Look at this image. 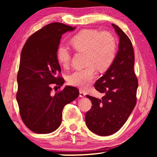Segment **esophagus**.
Here are the masks:
<instances>
[{"label":"esophagus","mask_w":157,"mask_h":157,"mask_svg":"<svg viewBox=\"0 0 157 157\" xmlns=\"http://www.w3.org/2000/svg\"><path fill=\"white\" fill-rule=\"evenodd\" d=\"M85 96V93L82 90H79V97L84 98Z\"/></svg>","instance_id":"1"}]
</instances>
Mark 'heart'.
Returning <instances> with one entry per match:
<instances>
[{"label": "heart", "mask_w": 157, "mask_h": 157, "mask_svg": "<svg viewBox=\"0 0 157 157\" xmlns=\"http://www.w3.org/2000/svg\"><path fill=\"white\" fill-rule=\"evenodd\" d=\"M70 44L77 51L84 52L86 63L84 67L75 69L68 75V82L72 86L83 89L88 87L96 75V68L100 71L107 70L116 56V38L107 31L99 32L92 29L81 30L70 39ZM57 58L63 67L69 65L71 53L66 45L58 46Z\"/></svg>", "instance_id": "1"}]
</instances>
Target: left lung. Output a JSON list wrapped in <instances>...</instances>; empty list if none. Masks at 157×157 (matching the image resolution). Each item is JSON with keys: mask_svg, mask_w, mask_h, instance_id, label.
I'll use <instances>...</instances> for the list:
<instances>
[{"mask_svg": "<svg viewBox=\"0 0 157 157\" xmlns=\"http://www.w3.org/2000/svg\"><path fill=\"white\" fill-rule=\"evenodd\" d=\"M119 36L118 50L108 70L95 84V89L104 94L102 99L86 95L92 107L85 121L92 132L109 136L118 132L127 121L136 103L138 80L135 75L134 51L127 34L112 24Z\"/></svg>", "mask_w": 157, "mask_h": 157, "instance_id": "8db88e82", "label": "left lung"}]
</instances>
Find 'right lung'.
Returning <instances> with one entry per match:
<instances>
[{
  "mask_svg": "<svg viewBox=\"0 0 157 157\" xmlns=\"http://www.w3.org/2000/svg\"><path fill=\"white\" fill-rule=\"evenodd\" d=\"M75 27L61 23L44 26L29 37L21 51L17 75V100L24 124L37 134H49L62 123L66 105L79 95L76 87L66 86L52 94V86H62L57 50L63 34ZM56 91V90H55Z\"/></svg>",
  "mask_w": 157,
  "mask_h": 157,
  "instance_id": "add662e5",
  "label": "right lung"
}]
</instances>
